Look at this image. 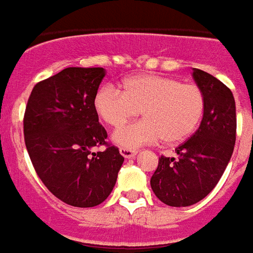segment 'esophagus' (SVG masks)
<instances>
[{
	"mask_svg": "<svg viewBox=\"0 0 253 253\" xmlns=\"http://www.w3.org/2000/svg\"><path fill=\"white\" fill-rule=\"evenodd\" d=\"M120 154L123 155L125 159H130V158H134V155L137 154V151H136V149H129L121 147V148H120Z\"/></svg>",
	"mask_w": 253,
	"mask_h": 253,
	"instance_id": "1",
	"label": "esophagus"
}]
</instances>
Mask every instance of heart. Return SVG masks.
Segmentation results:
<instances>
[{"mask_svg": "<svg viewBox=\"0 0 253 253\" xmlns=\"http://www.w3.org/2000/svg\"><path fill=\"white\" fill-rule=\"evenodd\" d=\"M98 116L109 126H121L143 110L144 120L117 129L113 140L124 148H137L162 139L176 144L193 134L204 117L206 99L200 86L172 77L143 74L128 78L123 91L106 84L94 97Z\"/></svg>", "mask_w": 253, "mask_h": 253, "instance_id": "obj_1", "label": "heart"}]
</instances>
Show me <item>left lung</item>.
Listing matches in <instances>:
<instances>
[{"instance_id":"1","label":"left lung","mask_w":253,"mask_h":253,"mask_svg":"<svg viewBox=\"0 0 253 253\" xmlns=\"http://www.w3.org/2000/svg\"><path fill=\"white\" fill-rule=\"evenodd\" d=\"M193 77L206 99L200 128L175 148L176 158L160 156L151 178L155 195L175 208L197 204L214 189L236 143V105L230 88L198 68Z\"/></svg>"}]
</instances>
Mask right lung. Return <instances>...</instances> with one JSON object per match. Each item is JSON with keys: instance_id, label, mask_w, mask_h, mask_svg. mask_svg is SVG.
Wrapping results in <instances>:
<instances>
[{"instance_id": "add662e5", "label": "right lung", "mask_w": 253, "mask_h": 253, "mask_svg": "<svg viewBox=\"0 0 253 253\" xmlns=\"http://www.w3.org/2000/svg\"><path fill=\"white\" fill-rule=\"evenodd\" d=\"M101 67H67L35 84L24 113V140L44 186L64 204L93 208L112 193L124 158L106 141L94 106ZM105 151L93 153L94 146Z\"/></svg>"}]
</instances>
